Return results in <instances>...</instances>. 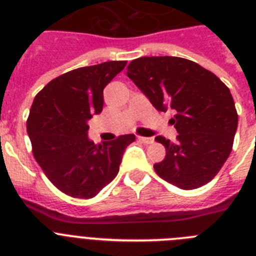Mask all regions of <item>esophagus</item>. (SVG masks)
<instances>
[{
    "instance_id": "1",
    "label": "esophagus",
    "mask_w": 256,
    "mask_h": 256,
    "mask_svg": "<svg viewBox=\"0 0 256 256\" xmlns=\"http://www.w3.org/2000/svg\"><path fill=\"white\" fill-rule=\"evenodd\" d=\"M138 140L144 142V144H152V142H154L153 138H145V136H138Z\"/></svg>"
}]
</instances>
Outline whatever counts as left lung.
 <instances>
[{
	"label": "left lung",
	"mask_w": 256,
	"mask_h": 256,
	"mask_svg": "<svg viewBox=\"0 0 256 256\" xmlns=\"http://www.w3.org/2000/svg\"><path fill=\"white\" fill-rule=\"evenodd\" d=\"M128 76L158 111L174 110L177 142L163 136L166 156L154 164L167 182L192 190L220 172L232 150L237 116L230 89L213 72L181 57H140L128 66Z\"/></svg>",
	"instance_id": "left-lung-1"
}]
</instances>
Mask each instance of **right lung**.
Masks as SVG:
<instances>
[{
    "mask_svg": "<svg viewBox=\"0 0 256 256\" xmlns=\"http://www.w3.org/2000/svg\"><path fill=\"white\" fill-rule=\"evenodd\" d=\"M128 62L108 61L71 70L48 82L34 98L26 121L33 154L58 190L94 198L117 176L135 135L94 144L88 121L103 110V89Z\"/></svg>",
    "mask_w": 256,
    "mask_h": 256,
    "instance_id": "add662e5",
    "label": "right lung"
}]
</instances>
